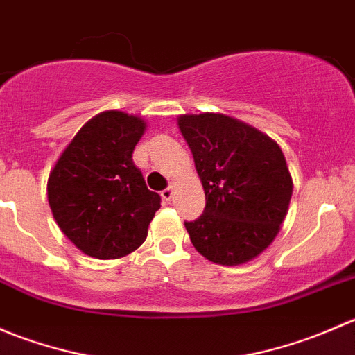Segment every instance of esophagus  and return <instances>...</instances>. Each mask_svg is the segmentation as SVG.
<instances>
[{
  "instance_id": "esophagus-1",
  "label": "esophagus",
  "mask_w": 355,
  "mask_h": 355,
  "mask_svg": "<svg viewBox=\"0 0 355 355\" xmlns=\"http://www.w3.org/2000/svg\"><path fill=\"white\" fill-rule=\"evenodd\" d=\"M173 194H175V185L171 184L170 187H166L163 192H161V198H163L164 200H170L171 198H173Z\"/></svg>"
}]
</instances>
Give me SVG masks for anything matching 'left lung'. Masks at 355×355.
I'll return each instance as SVG.
<instances>
[{"label": "left lung", "mask_w": 355, "mask_h": 355, "mask_svg": "<svg viewBox=\"0 0 355 355\" xmlns=\"http://www.w3.org/2000/svg\"><path fill=\"white\" fill-rule=\"evenodd\" d=\"M206 207L185 223L200 256L221 266L252 261L280 234L293 182L282 148L252 125L223 113L180 114Z\"/></svg>", "instance_id": "8db88e82"}]
</instances>
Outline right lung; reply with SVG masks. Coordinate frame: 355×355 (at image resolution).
Masks as SVG:
<instances>
[{
	"instance_id": "add662e5",
	"label": "right lung",
	"mask_w": 355,
	"mask_h": 355,
	"mask_svg": "<svg viewBox=\"0 0 355 355\" xmlns=\"http://www.w3.org/2000/svg\"><path fill=\"white\" fill-rule=\"evenodd\" d=\"M146 128L137 114L101 111L82 125L49 171L53 218L85 256L120 259L148 237L161 198L132 161Z\"/></svg>"
}]
</instances>
